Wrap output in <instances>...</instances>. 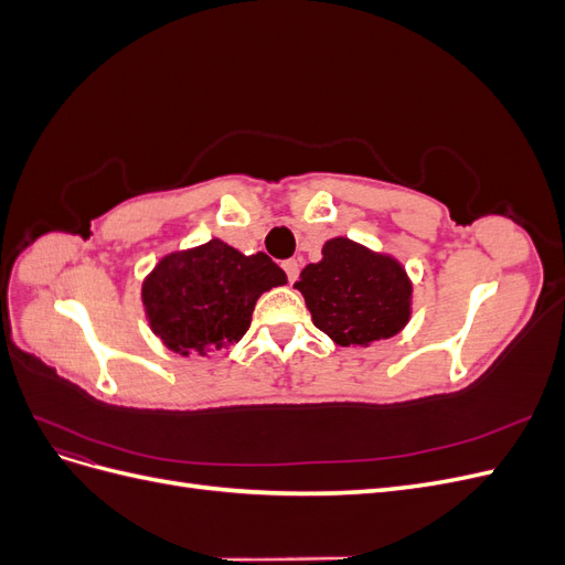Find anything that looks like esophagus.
<instances>
[{
  "label": "esophagus",
  "mask_w": 565,
  "mask_h": 565,
  "mask_svg": "<svg viewBox=\"0 0 565 565\" xmlns=\"http://www.w3.org/2000/svg\"><path fill=\"white\" fill-rule=\"evenodd\" d=\"M282 268L287 273V280L295 282L297 276H299V262L297 259H287V262H282Z\"/></svg>",
  "instance_id": "1"
}]
</instances>
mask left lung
<instances>
[{
  "label": "left lung",
  "mask_w": 565,
  "mask_h": 565,
  "mask_svg": "<svg viewBox=\"0 0 565 565\" xmlns=\"http://www.w3.org/2000/svg\"><path fill=\"white\" fill-rule=\"evenodd\" d=\"M322 259L295 282L313 324L337 347H370L396 337L413 318V280L393 254L337 235Z\"/></svg>",
  "instance_id": "1"
}]
</instances>
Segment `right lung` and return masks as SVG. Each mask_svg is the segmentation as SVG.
<instances>
[{
  "instance_id": "right-lung-1",
  "label": "right lung",
  "mask_w": 565,
  "mask_h": 565,
  "mask_svg": "<svg viewBox=\"0 0 565 565\" xmlns=\"http://www.w3.org/2000/svg\"><path fill=\"white\" fill-rule=\"evenodd\" d=\"M285 282V270L264 252L243 254L212 237L164 254L141 282V301L152 334L169 351L210 358L237 344L256 299Z\"/></svg>"
}]
</instances>
